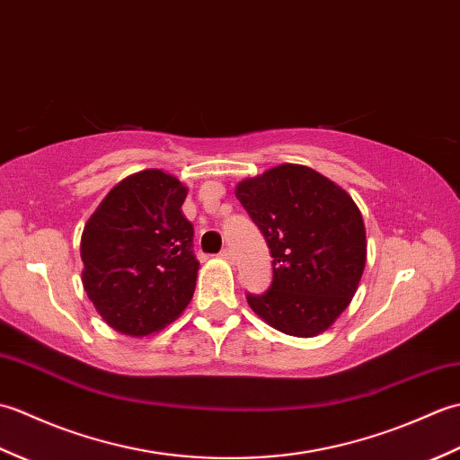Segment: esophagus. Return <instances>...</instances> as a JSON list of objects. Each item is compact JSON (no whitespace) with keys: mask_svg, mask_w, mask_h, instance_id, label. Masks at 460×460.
Listing matches in <instances>:
<instances>
[{"mask_svg":"<svg viewBox=\"0 0 460 460\" xmlns=\"http://www.w3.org/2000/svg\"><path fill=\"white\" fill-rule=\"evenodd\" d=\"M221 259H225V261H229V262H233V259H235V257H233V251L231 249H227V247H225L223 251H221V255H219Z\"/></svg>","mask_w":460,"mask_h":460,"instance_id":"34e87169","label":"esophagus"}]
</instances>
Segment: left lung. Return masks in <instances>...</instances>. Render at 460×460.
Wrapping results in <instances>:
<instances>
[{"label":"left lung","mask_w":460,"mask_h":460,"mask_svg":"<svg viewBox=\"0 0 460 460\" xmlns=\"http://www.w3.org/2000/svg\"><path fill=\"white\" fill-rule=\"evenodd\" d=\"M235 195L272 257L270 287L247 295L249 306L288 336H318L348 308L366 267L358 205L340 185L298 164L241 181Z\"/></svg>","instance_id":"8db88e82"}]
</instances>
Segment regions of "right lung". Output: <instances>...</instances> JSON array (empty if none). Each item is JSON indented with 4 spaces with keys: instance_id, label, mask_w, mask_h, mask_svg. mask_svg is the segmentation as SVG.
<instances>
[{
    "instance_id": "add662e5",
    "label": "right lung",
    "mask_w": 460,
    "mask_h": 460,
    "mask_svg": "<svg viewBox=\"0 0 460 460\" xmlns=\"http://www.w3.org/2000/svg\"><path fill=\"white\" fill-rule=\"evenodd\" d=\"M185 195L178 178L144 170L114 185L84 225L83 287L120 334H154L190 305L199 262Z\"/></svg>"
}]
</instances>
